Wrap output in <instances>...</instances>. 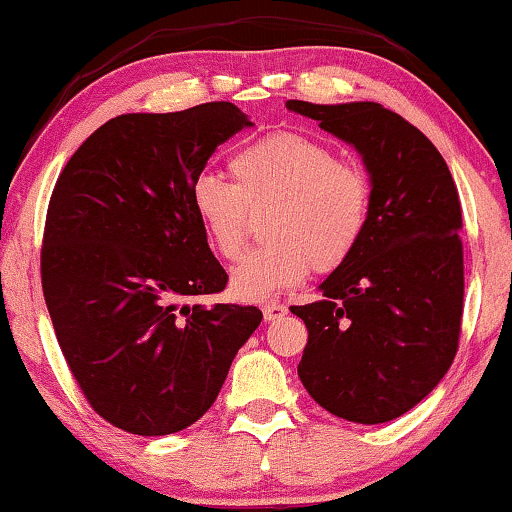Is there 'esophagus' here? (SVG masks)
Masks as SVG:
<instances>
[{
    "mask_svg": "<svg viewBox=\"0 0 512 512\" xmlns=\"http://www.w3.org/2000/svg\"><path fill=\"white\" fill-rule=\"evenodd\" d=\"M262 312H264V319L266 321H278L282 316L287 314V305L282 303H266L262 305Z\"/></svg>",
    "mask_w": 512,
    "mask_h": 512,
    "instance_id": "1",
    "label": "esophagus"
}]
</instances>
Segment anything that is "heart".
I'll return each mask as SVG.
<instances>
[{
	"label": "heart",
	"instance_id": "heart-1",
	"mask_svg": "<svg viewBox=\"0 0 512 512\" xmlns=\"http://www.w3.org/2000/svg\"><path fill=\"white\" fill-rule=\"evenodd\" d=\"M232 182L200 173L189 196L209 246L223 259H239L255 214L271 212L266 239L232 273L239 300L273 298L310 271L335 273L367 237L376 193L367 170L319 139L275 132L230 159Z\"/></svg>",
	"mask_w": 512,
	"mask_h": 512
}]
</instances>
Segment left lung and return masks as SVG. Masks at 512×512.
<instances>
[{
	"instance_id": "obj_1",
	"label": "left lung",
	"mask_w": 512,
	"mask_h": 512,
	"mask_svg": "<svg viewBox=\"0 0 512 512\" xmlns=\"http://www.w3.org/2000/svg\"><path fill=\"white\" fill-rule=\"evenodd\" d=\"M287 109L353 143L371 175V227L305 321L300 383L330 415L385 424L433 392L458 353L465 266L451 170L415 125L378 102Z\"/></svg>"
}]
</instances>
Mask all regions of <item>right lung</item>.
Masks as SVG:
<instances>
[{"label": "right lung", "instance_id": "right-lung-1", "mask_svg": "<svg viewBox=\"0 0 512 512\" xmlns=\"http://www.w3.org/2000/svg\"><path fill=\"white\" fill-rule=\"evenodd\" d=\"M248 125L230 102L125 113L95 129L54 184L40 248L47 312L86 401L127 433L198 421L262 323L253 305H184L227 285L191 182Z\"/></svg>", "mask_w": 512, "mask_h": 512}]
</instances>
